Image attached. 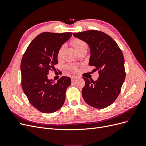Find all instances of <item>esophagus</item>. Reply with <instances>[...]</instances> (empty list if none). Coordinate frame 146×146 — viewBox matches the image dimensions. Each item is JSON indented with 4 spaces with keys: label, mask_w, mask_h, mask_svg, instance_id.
Masks as SVG:
<instances>
[{
    "label": "esophagus",
    "mask_w": 146,
    "mask_h": 146,
    "mask_svg": "<svg viewBox=\"0 0 146 146\" xmlns=\"http://www.w3.org/2000/svg\"><path fill=\"white\" fill-rule=\"evenodd\" d=\"M76 78H77V77H76V76H72V77H71V81H72V82H74V80H76Z\"/></svg>",
    "instance_id": "34e87169"
}]
</instances>
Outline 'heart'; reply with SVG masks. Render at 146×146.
Segmentation results:
<instances>
[{"label": "heart", "mask_w": 146, "mask_h": 146, "mask_svg": "<svg viewBox=\"0 0 146 146\" xmlns=\"http://www.w3.org/2000/svg\"><path fill=\"white\" fill-rule=\"evenodd\" d=\"M70 44H71V46L75 48V49H76V50L77 51L78 54H79V53L82 51L87 50V48H88L87 44L84 41L82 40V39H80L78 38H74L70 41ZM64 48H65V46L64 45H62L60 47L58 52H57L56 55H57V58L58 59H60L61 58V56H62ZM67 67L70 70H71V71H73V72H76L78 70L77 66L75 64H69Z\"/></svg>", "instance_id": "heart-1"}]
</instances>
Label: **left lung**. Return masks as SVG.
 Instances as JSON below:
<instances>
[{
  "label": "left lung",
  "instance_id": "obj_1",
  "mask_svg": "<svg viewBox=\"0 0 146 146\" xmlns=\"http://www.w3.org/2000/svg\"><path fill=\"white\" fill-rule=\"evenodd\" d=\"M74 36L86 42L90 48L89 65L99 71L98 80L83 78L85 85L82 97L95 108H105L116 100L123 83L125 72L124 58L121 48L109 35L98 30H88L74 33Z\"/></svg>",
  "mask_w": 146,
  "mask_h": 146
}]
</instances>
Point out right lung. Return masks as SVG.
Wrapping results in <instances>:
<instances>
[{
  "label": "right lung",
  "mask_w": 146,
  "mask_h": 146,
  "mask_svg": "<svg viewBox=\"0 0 146 146\" xmlns=\"http://www.w3.org/2000/svg\"><path fill=\"white\" fill-rule=\"evenodd\" d=\"M71 36V32H43L30 42L22 58V88L29 102L42 113H54L64 104L70 78L63 76L55 83L47 75L55 70L57 52Z\"/></svg>",
  "instance_id": "1"
}]
</instances>
